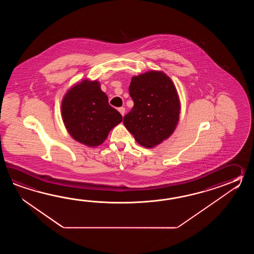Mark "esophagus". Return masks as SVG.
Here are the masks:
<instances>
[{
    "instance_id": "34e87169",
    "label": "esophagus",
    "mask_w": 254,
    "mask_h": 254,
    "mask_svg": "<svg viewBox=\"0 0 254 254\" xmlns=\"http://www.w3.org/2000/svg\"><path fill=\"white\" fill-rule=\"evenodd\" d=\"M118 111L120 112V114H122L123 116L125 115V109L124 107H121V108L118 109Z\"/></svg>"
}]
</instances>
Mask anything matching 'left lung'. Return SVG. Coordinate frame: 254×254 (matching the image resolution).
<instances>
[{"label": "left lung", "mask_w": 254, "mask_h": 254, "mask_svg": "<svg viewBox=\"0 0 254 254\" xmlns=\"http://www.w3.org/2000/svg\"><path fill=\"white\" fill-rule=\"evenodd\" d=\"M134 105L124 118L126 129L146 148L162 143L178 125L181 103L173 81L163 71L133 76L129 87Z\"/></svg>", "instance_id": "8db88e82"}]
</instances>
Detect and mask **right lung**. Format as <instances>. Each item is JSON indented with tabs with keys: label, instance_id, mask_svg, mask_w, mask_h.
<instances>
[{
	"label": "right lung",
	"instance_id": "obj_1",
	"mask_svg": "<svg viewBox=\"0 0 254 254\" xmlns=\"http://www.w3.org/2000/svg\"><path fill=\"white\" fill-rule=\"evenodd\" d=\"M62 117L74 140L89 147L101 145L123 116L108 103L98 81L85 79L65 93Z\"/></svg>",
	"mask_w": 254,
	"mask_h": 254
}]
</instances>
